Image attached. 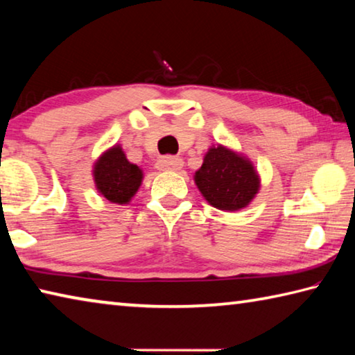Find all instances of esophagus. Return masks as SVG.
<instances>
[{
  "mask_svg": "<svg viewBox=\"0 0 355 355\" xmlns=\"http://www.w3.org/2000/svg\"><path fill=\"white\" fill-rule=\"evenodd\" d=\"M156 167H158V171L161 172H177L183 167V159L173 158V156H167V158L159 159Z\"/></svg>",
  "mask_w": 355,
  "mask_h": 355,
  "instance_id": "obj_1",
  "label": "esophagus"
}]
</instances>
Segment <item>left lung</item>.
I'll return each mask as SVG.
<instances>
[{
	"instance_id": "obj_1",
	"label": "left lung",
	"mask_w": 355,
	"mask_h": 355,
	"mask_svg": "<svg viewBox=\"0 0 355 355\" xmlns=\"http://www.w3.org/2000/svg\"><path fill=\"white\" fill-rule=\"evenodd\" d=\"M194 183L209 205L235 213L250 205L260 192L261 178L243 152L213 144L194 173Z\"/></svg>"
}]
</instances>
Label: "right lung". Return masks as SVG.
I'll use <instances>...</instances> for the list:
<instances>
[{
    "instance_id": "obj_1",
    "label": "right lung",
    "mask_w": 355,
    "mask_h": 355,
    "mask_svg": "<svg viewBox=\"0 0 355 355\" xmlns=\"http://www.w3.org/2000/svg\"><path fill=\"white\" fill-rule=\"evenodd\" d=\"M92 178L95 189L107 202L128 205L141 188L144 171L135 163H130L120 144H114L95 159Z\"/></svg>"
}]
</instances>
